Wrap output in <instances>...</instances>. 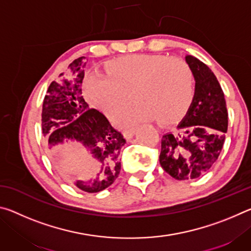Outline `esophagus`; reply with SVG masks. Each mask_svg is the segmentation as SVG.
Segmentation results:
<instances>
[{
    "label": "esophagus",
    "mask_w": 251,
    "mask_h": 251,
    "mask_svg": "<svg viewBox=\"0 0 251 251\" xmlns=\"http://www.w3.org/2000/svg\"><path fill=\"white\" fill-rule=\"evenodd\" d=\"M135 128H128V129H125L124 131H123V134H124V137L126 139H130L131 137H133L134 134H135Z\"/></svg>",
    "instance_id": "obj_1"
}]
</instances>
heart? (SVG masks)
<instances>
[{
  "label": "heart",
  "mask_w": 251,
  "mask_h": 251,
  "mask_svg": "<svg viewBox=\"0 0 251 251\" xmlns=\"http://www.w3.org/2000/svg\"><path fill=\"white\" fill-rule=\"evenodd\" d=\"M84 93L91 105L109 117L124 107L130 93L135 103L117 116L120 124L155 118L167 125L184 116L190 106L194 75L181 58L134 54L109 63L106 75H88Z\"/></svg>",
  "instance_id": "obj_1"
}]
</instances>
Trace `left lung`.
I'll list each match as a JSON object with an SVG mask.
<instances>
[{"instance_id":"8db88e82","label":"left lung","mask_w":251,"mask_h":251,"mask_svg":"<svg viewBox=\"0 0 251 251\" xmlns=\"http://www.w3.org/2000/svg\"><path fill=\"white\" fill-rule=\"evenodd\" d=\"M195 78V94L175 131L161 138L160 166L177 180L196 179L217 160L227 133L228 113L217 77L205 63L186 55Z\"/></svg>"}]
</instances>
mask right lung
Masks as SVG:
<instances>
[{"mask_svg":"<svg viewBox=\"0 0 251 251\" xmlns=\"http://www.w3.org/2000/svg\"><path fill=\"white\" fill-rule=\"evenodd\" d=\"M87 61L74 59L48 88L42 109V130L56 161L63 152L82 146L96 163V172L88 180H74L86 193H99L115 181L121 172L120 152L125 145L121 131L110 125L103 113L90 106L82 94Z\"/></svg>","mask_w":251,"mask_h":251,"instance_id":"add662e5","label":"right lung"}]
</instances>
